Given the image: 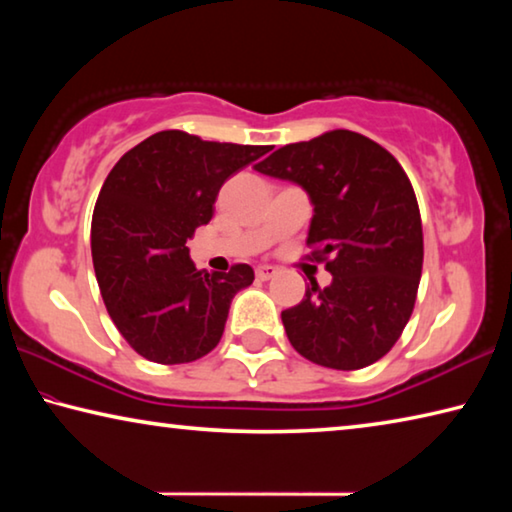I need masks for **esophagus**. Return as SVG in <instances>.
Segmentation results:
<instances>
[{
	"instance_id": "1",
	"label": "esophagus",
	"mask_w": 512,
	"mask_h": 512,
	"mask_svg": "<svg viewBox=\"0 0 512 512\" xmlns=\"http://www.w3.org/2000/svg\"><path fill=\"white\" fill-rule=\"evenodd\" d=\"M255 275L259 277V280H271L273 275H277V268L271 264H262V266H257Z\"/></svg>"
}]
</instances>
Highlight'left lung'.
<instances>
[{"label": "left lung", "mask_w": 512, "mask_h": 512, "mask_svg": "<svg viewBox=\"0 0 512 512\" xmlns=\"http://www.w3.org/2000/svg\"><path fill=\"white\" fill-rule=\"evenodd\" d=\"M255 169L309 194V259L332 273L329 287L311 282L300 305L282 311L291 345L334 370L379 361L409 323L422 275L420 207L402 164L339 128L282 146Z\"/></svg>", "instance_id": "8db88e82"}]
</instances>
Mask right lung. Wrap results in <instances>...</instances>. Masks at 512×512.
Here are the masks:
<instances>
[{
    "mask_svg": "<svg viewBox=\"0 0 512 512\" xmlns=\"http://www.w3.org/2000/svg\"><path fill=\"white\" fill-rule=\"evenodd\" d=\"M264 153L160 131L108 173L92 214V262L112 323L140 357L176 366L219 345L230 302L255 273L248 264L198 271L187 239L210 223L225 180Z\"/></svg>",
    "mask_w": 512,
    "mask_h": 512,
    "instance_id": "right-lung-1",
    "label": "right lung"
}]
</instances>
